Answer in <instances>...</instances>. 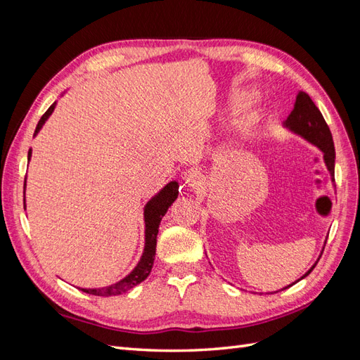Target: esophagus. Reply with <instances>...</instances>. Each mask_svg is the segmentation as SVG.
<instances>
[{
    "label": "esophagus",
    "mask_w": 360,
    "mask_h": 360,
    "mask_svg": "<svg viewBox=\"0 0 360 360\" xmlns=\"http://www.w3.org/2000/svg\"><path fill=\"white\" fill-rule=\"evenodd\" d=\"M183 180H184V183H186L188 186L192 188V189L201 188L202 179H201V172H200L197 168H191V169H188L186 172H184V174H183Z\"/></svg>",
    "instance_id": "obj_1"
}]
</instances>
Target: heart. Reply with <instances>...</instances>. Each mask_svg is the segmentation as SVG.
I'll list each match as a JSON object with an SVG mask.
<instances>
[{
    "mask_svg": "<svg viewBox=\"0 0 360 360\" xmlns=\"http://www.w3.org/2000/svg\"><path fill=\"white\" fill-rule=\"evenodd\" d=\"M250 97H252V94L248 93V91H240L237 93L234 97H233V108H236V110H243L245 106H248V103L250 102Z\"/></svg>",
    "mask_w": 360,
    "mask_h": 360,
    "instance_id": "b5f03b06",
    "label": "heart"
}]
</instances>
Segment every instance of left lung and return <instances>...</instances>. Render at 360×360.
I'll use <instances>...</instances> for the list:
<instances>
[{
  "label": "left lung",
  "instance_id": "obj_1",
  "mask_svg": "<svg viewBox=\"0 0 360 360\" xmlns=\"http://www.w3.org/2000/svg\"><path fill=\"white\" fill-rule=\"evenodd\" d=\"M282 124H284L290 130V132H292L294 135L302 136L304 141H308V143H311L312 146H315L321 151L324 165L330 174L332 181L335 183V147H333L330 129L328 124H326L320 110L315 106V103L312 102V99L307 93L300 91L297 94L296 103H294L291 114L287 117V120ZM324 246H326V242H324ZM321 254H323V250H321ZM321 254H320V257H321ZM320 257H319V259H320ZM319 259L315 261L314 266L296 282L302 281L303 278H307L314 270V267L317 266ZM296 282H292V284H290L288 287L294 285ZM288 287H284L282 290H287ZM274 292H278V291H274Z\"/></svg>",
  "mask_w": 360,
  "mask_h": 360
}]
</instances>
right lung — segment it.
Listing matches in <instances>:
<instances>
[{
    "label": "right lung",
    "mask_w": 360,
    "mask_h": 360,
    "mask_svg": "<svg viewBox=\"0 0 360 360\" xmlns=\"http://www.w3.org/2000/svg\"><path fill=\"white\" fill-rule=\"evenodd\" d=\"M56 106H57V102H53L48 108V111L41 115L40 122L37 123V127L34 130V136L40 132V129L51 117L53 110H56ZM30 159H31V148L28 151V162ZM25 186H27V180L24 181V207H25ZM177 197H179V183L174 180V181H169L167 186H163L155 197L144 205V224H146L144 252L141 255V259L138 261L135 269L130 271L126 278L120 279L118 282H115V284H111L103 288H79V290L84 292L93 294V296H118V294H123L127 290L141 284V282L150 275L151 267H153V263H155L156 242H158V233H159V225H160L162 217L165 216L171 204L177 200Z\"/></svg>",
    "instance_id": "right-lung-1"
}]
</instances>
